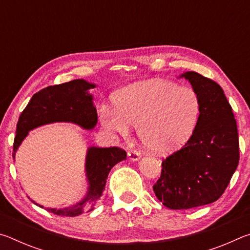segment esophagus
Segmentation results:
<instances>
[{
  "label": "esophagus",
  "mask_w": 250,
  "mask_h": 250,
  "mask_svg": "<svg viewBox=\"0 0 250 250\" xmlns=\"http://www.w3.org/2000/svg\"><path fill=\"white\" fill-rule=\"evenodd\" d=\"M128 156H129L130 160L137 161V160L141 158V154H140V152L137 151V150H129L128 151Z\"/></svg>",
  "instance_id": "1"
}]
</instances>
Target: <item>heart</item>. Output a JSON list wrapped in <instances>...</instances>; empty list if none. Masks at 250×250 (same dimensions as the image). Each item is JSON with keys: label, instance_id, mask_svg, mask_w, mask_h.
<instances>
[{"label": "heart", "instance_id": "1", "mask_svg": "<svg viewBox=\"0 0 250 250\" xmlns=\"http://www.w3.org/2000/svg\"><path fill=\"white\" fill-rule=\"evenodd\" d=\"M116 105H101L104 128L121 135L130 125L139 126V137L147 149L167 153L185 145L197 125L201 101L191 87L168 80L151 79L119 91Z\"/></svg>", "mask_w": 250, "mask_h": 250}]
</instances>
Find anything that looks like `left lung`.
<instances>
[{
  "label": "left lung",
  "mask_w": 250,
  "mask_h": 250,
  "mask_svg": "<svg viewBox=\"0 0 250 250\" xmlns=\"http://www.w3.org/2000/svg\"><path fill=\"white\" fill-rule=\"evenodd\" d=\"M201 101L192 137L162 161L153 185L158 200L171 209H188L217 201L225 192L239 162V141L234 112L217 83L186 71Z\"/></svg>",
  "instance_id": "left-lung-1"
}]
</instances>
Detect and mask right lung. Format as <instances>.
I'll return each instance as SVG.
<instances>
[{
  "instance_id": "add662e5",
  "label": "right lung",
  "mask_w": 250,
  "mask_h": 250,
  "mask_svg": "<svg viewBox=\"0 0 250 250\" xmlns=\"http://www.w3.org/2000/svg\"><path fill=\"white\" fill-rule=\"evenodd\" d=\"M94 87L95 84L88 83L83 79H75L68 83L48 86L33 95L16 125L12 153L13 158H15V152L28 131L36 126L50 122L66 121L74 122L84 129L94 128L98 117L92 104L91 95L87 92L88 89ZM125 158L126 152L121 147H90L86 161L87 177L89 181L87 196L71 207L64 209L48 208V211L59 216L74 217L83 211L94 209L103 195L110 170ZM32 202L36 204L34 201Z\"/></svg>"
}]
</instances>
